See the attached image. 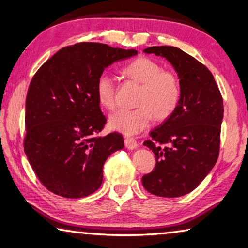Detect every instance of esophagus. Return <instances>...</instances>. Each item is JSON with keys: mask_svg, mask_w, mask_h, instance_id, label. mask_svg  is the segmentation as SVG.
<instances>
[{"mask_svg": "<svg viewBox=\"0 0 248 248\" xmlns=\"http://www.w3.org/2000/svg\"><path fill=\"white\" fill-rule=\"evenodd\" d=\"M124 145H125V148L129 150H134V149H137L138 143H137V141L133 139V138H125Z\"/></svg>", "mask_w": 248, "mask_h": 248, "instance_id": "obj_1", "label": "esophagus"}]
</instances>
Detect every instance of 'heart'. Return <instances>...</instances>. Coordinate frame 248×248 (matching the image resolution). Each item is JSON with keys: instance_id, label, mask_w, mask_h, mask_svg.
Here are the masks:
<instances>
[{"instance_id": "b5f03b06", "label": "heart", "mask_w": 248, "mask_h": 248, "mask_svg": "<svg viewBox=\"0 0 248 248\" xmlns=\"http://www.w3.org/2000/svg\"><path fill=\"white\" fill-rule=\"evenodd\" d=\"M124 77L141 84L134 109H121L109 117V127L124 136H134L150 125L153 115L164 120L173 114L180 98L178 78L163 71L156 61L146 57L134 59L123 69ZM96 97L107 110L116 107V86L110 75L102 73L95 85Z\"/></svg>"}]
</instances>
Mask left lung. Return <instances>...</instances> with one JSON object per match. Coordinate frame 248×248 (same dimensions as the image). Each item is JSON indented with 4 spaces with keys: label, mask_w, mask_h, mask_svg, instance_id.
<instances>
[{
    "label": "left lung",
    "mask_w": 248,
    "mask_h": 248,
    "mask_svg": "<svg viewBox=\"0 0 248 248\" xmlns=\"http://www.w3.org/2000/svg\"><path fill=\"white\" fill-rule=\"evenodd\" d=\"M165 58L178 75L180 98L169 118L144 142L155 155L154 170L142 177L152 195L175 198L189 194L216 165L220 149L223 99L212 73L183 50L170 46L144 49Z\"/></svg>",
    "instance_id": "8db88e82"
}]
</instances>
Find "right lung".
<instances>
[{
    "label": "right lung",
    "instance_id": "obj_1",
    "mask_svg": "<svg viewBox=\"0 0 248 248\" xmlns=\"http://www.w3.org/2000/svg\"><path fill=\"white\" fill-rule=\"evenodd\" d=\"M137 54L134 49L79 43L59 50L33 75L24 149L37 177L53 194L82 198L102 185L104 163L124 142L117 132L98 136L106 118L96 81L114 62Z\"/></svg>",
    "mask_w": 248,
    "mask_h": 248
}]
</instances>
